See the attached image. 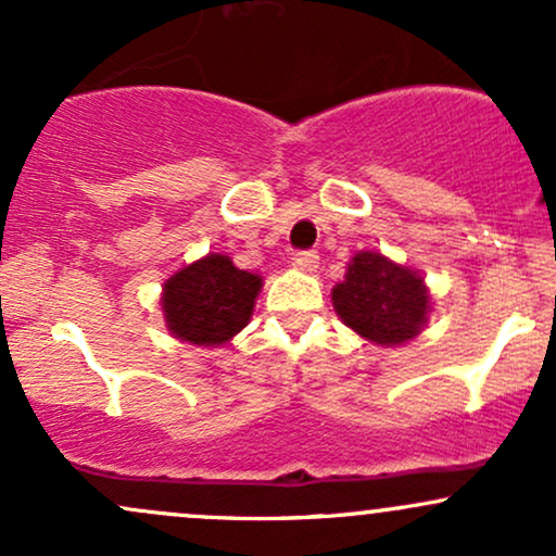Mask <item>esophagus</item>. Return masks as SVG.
<instances>
[{
  "label": "esophagus",
  "mask_w": 556,
  "mask_h": 556,
  "mask_svg": "<svg viewBox=\"0 0 556 556\" xmlns=\"http://www.w3.org/2000/svg\"><path fill=\"white\" fill-rule=\"evenodd\" d=\"M292 266L305 274H314L318 269V253L316 251H300V253H295V258H292Z\"/></svg>",
  "instance_id": "obj_1"
}]
</instances>
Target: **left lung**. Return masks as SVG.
I'll list each match as a JSON object with an SVG mask.
<instances>
[{
  "label": "left lung",
  "instance_id": "left-lung-1",
  "mask_svg": "<svg viewBox=\"0 0 556 556\" xmlns=\"http://www.w3.org/2000/svg\"><path fill=\"white\" fill-rule=\"evenodd\" d=\"M331 305L366 342L397 348L426 329L433 298L420 271L379 251H358L342 282L331 287Z\"/></svg>",
  "mask_w": 556,
  "mask_h": 556
}]
</instances>
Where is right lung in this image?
<instances>
[{
    "mask_svg": "<svg viewBox=\"0 0 556 556\" xmlns=\"http://www.w3.org/2000/svg\"><path fill=\"white\" fill-rule=\"evenodd\" d=\"M261 287V274L238 269L225 253H206L164 279V324L180 342L222 348L248 327Z\"/></svg>",
    "mask_w": 556,
    "mask_h": 556,
    "instance_id": "add662e5",
    "label": "right lung"
}]
</instances>
